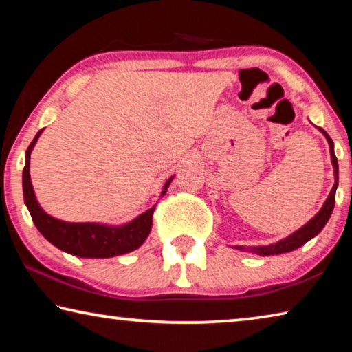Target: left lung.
I'll return each instance as SVG.
<instances>
[{
    "label": "left lung",
    "mask_w": 352,
    "mask_h": 352,
    "mask_svg": "<svg viewBox=\"0 0 352 352\" xmlns=\"http://www.w3.org/2000/svg\"><path fill=\"white\" fill-rule=\"evenodd\" d=\"M318 130L326 136L327 142H329L331 160H332V166H333V175H336V183H333V186H332L331 192H329V197L326 199L324 205L321 206V210L317 212V216L312 217L305 226H301L300 230H296L295 233H292L289 237H285V239L279 241L276 243H270V245H262V247H241V245H237L234 248L242 250V252H252V253L261 254V256L289 253V252H292V250H296V248H300L301 245H305L307 241H311L312 237L317 236L320 231L324 228V225L327 223V220H329L331 214H332L333 205H336V190H337V186H338V163H337L336 153H333V142L331 140V136L327 135L323 129L318 127Z\"/></svg>",
    "instance_id": "1"
}]
</instances>
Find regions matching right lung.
Instances as JSON below:
<instances>
[{"mask_svg": "<svg viewBox=\"0 0 352 352\" xmlns=\"http://www.w3.org/2000/svg\"><path fill=\"white\" fill-rule=\"evenodd\" d=\"M35 135L31 146L26 151V164L23 169V195L35 226L52 245L79 258H113V256L126 254L141 247L147 239L152 228V216L155 206L132 222L121 226L100 225V223H71L54 219L41 210L35 199L34 188L29 175V160L31 152L37 142L40 133ZM172 178L166 182L162 195L166 194Z\"/></svg>", "mask_w": 352, "mask_h": 352, "instance_id": "1", "label": "right lung"}]
</instances>
